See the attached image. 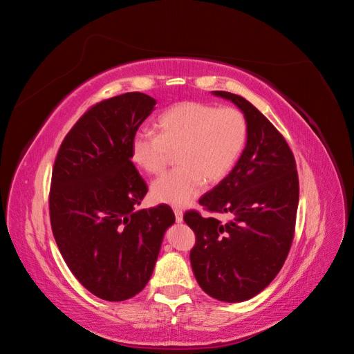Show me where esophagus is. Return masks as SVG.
<instances>
[{
  "mask_svg": "<svg viewBox=\"0 0 354 354\" xmlns=\"http://www.w3.org/2000/svg\"><path fill=\"white\" fill-rule=\"evenodd\" d=\"M174 216H176V221L177 223H181V221H183V211H181V209H174Z\"/></svg>",
  "mask_w": 354,
  "mask_h": 354,
  "instance_id": "esophagus-1",
  "label": "esophagus"
}]
</instances>
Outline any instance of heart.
Here are the masks:
<instances>
[{
    "label": "heart",
    "instance_id": "b5f03b06",
    "mask_svg": "<svg viewBox=\"0 0 354 354\" xmlns=\"http://www.w3.org/2000/svg\"><path fill=\"white\" fill-rule=\"evenodd\" d=\"M159 134L138 130L130 143L133 162L147 174H159L177 152L180 168L156 178L151 195L159 203L187 207L205 186L226 177L246 143V121L233 108L217 109L202 102H181L158 120Z\"/></svg>",
    "mask_w": 354,
    "mask_h": 354
}]
</instances>
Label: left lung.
<instances>
[{
	"label": "left lung",
	"instance_id": "8db88e82",
	"mask_svg": "<svg viewBox=\"0 0 354 354\" xmlns=\"http://www.w3.org/2000/svg\"><path fill=\"white\" fill-rule=\"evenodd\" d=\"M212 94L236 104L248 133L236 165L199 201L232 220L185 214L196 234L190 264L209 297L241 303L260 294L286 260L298 208V174L285 138L259 109L236 94Z\"/></svg>",
	"mask_w": 354,
	"mask_h": 354
}]
</instances>
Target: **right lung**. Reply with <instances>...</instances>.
Returning <instances> with one entry per match:
<instances>
[{
    "label": "right lung",
    "mask_w": 354,
    "mask_h": 354,
    "mask_svg": "<svg viewBox=\"0 0 354 354\" xmlns=\"http://www.w3.org/2000/svg\"><path fill=\"white\" fill-rule=\"evenodd\" d=\"M155 104L136 91L93 106L65 137L53 168L50 220L59 251L81 285L106 301L133 298L147 285L176 221L168 205L137 209L147 186L130 143Z\"/></svg>",
    "instance_id": "obj_1"
}]
</instances>
